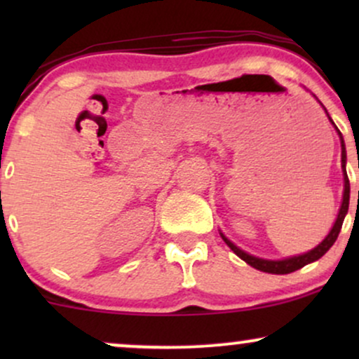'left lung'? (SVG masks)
Returning a JSON list of instances; mask_svg holds the SVG:
<instances>
[{
	"instance_id": "obj_1",
	"label": "left lung",
	"mask_w": 359,
	"mask_h": 359,
	"mask_svg": "<svg viewBox=\"0 0 359 359\" xmlns=\"http://www.w3.org/2000/svg\"><path fill=\"white\" fill-rule=\"evenodd\" d=\"M316 100H317V97H316ZM320 106H323V104H320ZM323 108H324V106H323ZM324 111H325V108H324ZM325 114H327L329 121H331V125L336 128L337 135H339V140H341V168H343V179H344L343 203H341L339 212H337V217H336L334 224H332L331 231L327 233V236H325L324 240L316 246V248L309 250V251H306V253H302V255H295V257H288V258H282V259H266V258H259V257H255V255L246 253L245 250H241L240 246L234 245L231 240H228V238H226L224 234L219 231L221 238H222V240H224L226 245H228L229 248H231L234 253H236L238 257L243 259V262H246L250 266H253V269H257L259 271H265V273H273V275L292 273V271L302 269V266L309 265V263L316 262V259H319L320 257H324V255L329 251V248H331V246L336 243L337 236H339L341 226H343V221H344L346 214H348V208H349V179H348V174H346V145H344L343 135H341V131L337 130V126L334 125V121H332L331 116H329L327 111H325Z\"/></svg>"
}]
</instances>
